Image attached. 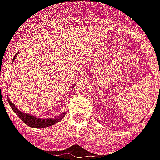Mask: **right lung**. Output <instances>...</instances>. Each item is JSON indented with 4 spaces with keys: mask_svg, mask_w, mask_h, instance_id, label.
<instances>
[{
    "mask_svg": "<svg viewBox=\"0 0 160 160\" xmlns=\"http://www.w3.org/2000/svg\"><path fill=\"white\" fill-rule=\"evenodd\" d=\"M18 53H16L15 57H14L13 59V62L15 61V57L18 55ZM74 87V86H73ZM8 103L10 105L11 109L14 111V112H15V114L19 117L22 120L23 122L25 124L30 126V127H33V128H45V127H48L50 125H53V124H57V122L61 121L62 119V118L65 116L66 112H62L59 116H57L56 118H37L36 116L31 115V114H28V113H24V112L19 111L16 106H15L14 103L11 102L9 99L8 98Z\"/></svg>",
    "mask_w": 160,
    "mask_h": 160,
    "instance_id": "1",
    "label": "right lung"
}]
</instances>
